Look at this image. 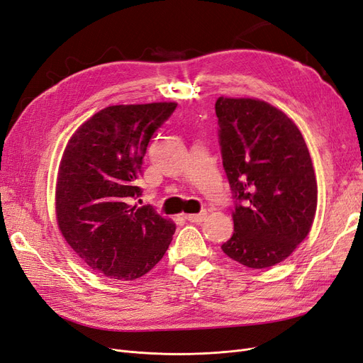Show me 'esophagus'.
<instances>
[{
	"label": "esophagus",
	"mask_w": 363,
	"mask_h": 363,
	"mask_svg": "<svg viewBox=\"0 0 363 363\" xmlns=\"http://www.w3.org/2000/svg\"><path fill=\"white\" fill-rule=\"evenodd\" d=\"M206 216H207V212L206 211H203V212H200V213H192V215H186V219H188L189 223H195V224H200V223H203L204 219H206Z\"/></svg>",
	"instance_id": "esophagus-1"
}]
</instances>
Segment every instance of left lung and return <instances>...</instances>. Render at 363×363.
<instances>
[{
	"instance_id": "1",
	"label": "left lung",
	"mask_w": 363,
	"mask_h": 363,
	"mask_svg": "<svg viewBox=\"0 0 363 363\" xmlns=\"http://www.w3.org/2000/svg\"><path fill=\"white\" fill-rule=\"evenodd\" d=\"M223 167L235 201V232L223 251L248 268L277 265L309 235L318 188L303 135L274 106L219 96Z\"/></svg>"
}]
</instances>
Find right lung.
<instances>
[{"label":"right lung","mask_w":363,"mask_h":363,"mask_svg":"<svg viewBox=\"0 0 363 363\" xmlns=\"http://www.w3.org/2000/svg\"><path fill=\"white\" fill-rule=\"evenodd\" d=\"M177 104L108 106L77 128L65 148L56 186L57 224L69 247L95 272L135 280L167 252L175 224L140 195L147 147Z\"/></svg>","instance_id":"right-lung-1"}]
</instances>
